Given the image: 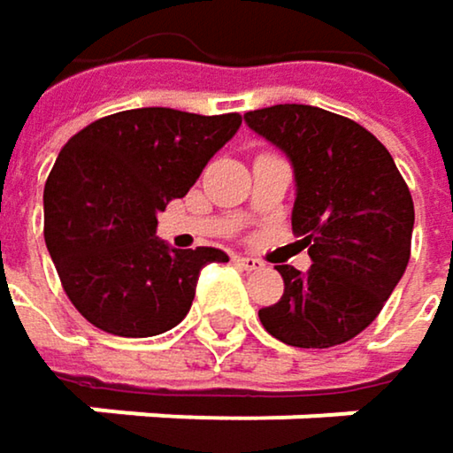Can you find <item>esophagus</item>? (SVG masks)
Returning a JSON list of instances; mask_svg holds the SVG:
<instances>
[{"mask_svg": "<svg viewBox=\"0 0 453 453\" xmlns=\"http://www.w3.org/2000/svg\"><path fill=\"white\" fill-rule=\"evenodd\" d=\"M233 262H235L238 267H243V270H257V267L262 265L257 257H249V254H235V257H233Z\"/></svg>", "mask_w": 453, "mask_h": 453, "instance_id": "1", "label": "esophagus"}]
</instances>
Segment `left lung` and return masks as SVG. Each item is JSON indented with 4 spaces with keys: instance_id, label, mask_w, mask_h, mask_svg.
Instances as JSON below:
<instances>
[{
    "instance_id": "1",
    "label": "left lung",
    "mask_w": 453,
    "mask_h": 453,
    "mask_svg": "<svg viewBox=\"0 0 453 453\" xmlns=\"http://www.w3.org/2000/svg\"><path fill=\"white\" fill-rule=\"evenodd\" d=\"M243 120L291 162V226L312 259L307 273L275 267L286 288L259 319L288 346L346 343L380 315L407 270L414 227L407 183L388 149L349 118L275 104Z\"/></svg>"
}]
</instances>
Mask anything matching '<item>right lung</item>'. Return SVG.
I'll use <instances>...</instances> for the list:
<instances>
[{
  "instance_id": "right-lung-1",
  "label": "right lung",
  "mask_w": 453,
  "mask_h": 453,
  "mask_svg": "<svg viewBox=\"0 0 453 453\" xmlns=\"http://www.w3.org/2000/svg\"><path fill=\"white\" fill-rule=\"evenodd\" d=\"M241 115L170 107L115 112L70 138L44 188V238L75 310L104 333L149 338L188 315L204 265L223 249H173L157 212L196 183Z\"/></svg>"
}]
</instances>
